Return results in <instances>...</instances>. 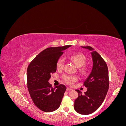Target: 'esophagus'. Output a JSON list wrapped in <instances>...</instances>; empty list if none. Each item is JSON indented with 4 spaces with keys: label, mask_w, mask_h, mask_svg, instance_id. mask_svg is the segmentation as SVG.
Segmentation results:
<instances>
[{
    "label": "esophagus",
    "mask_w": 126,
    "mask_h": 126,
    "mask_svg": "<svg viewBox=\"0 0 126 126\" xmlns=\"http://www.w3.org/2000/svg\"><path fill=\"white\" fill-rule=\"evenodd\" d=\"M67 91H71L72 90V89H70V88H67Z\"/></svg>",
    "instance_id": "34e87169"
}]
</instances>
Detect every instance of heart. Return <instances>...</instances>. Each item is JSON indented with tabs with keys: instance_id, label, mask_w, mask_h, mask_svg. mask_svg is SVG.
Here are the masks:
<instances>
[{
	"instance_id": "1",
	"label": "heart",
	"mask_w": 126,
	"mask_h": 126,
	"mask_svg": "<svg viewBox=\"0 0 126 126\" xmlns=\"http://www.w3.org/2000/svg\"><path fill=\"white\" fill-rule=\"evenodd\" d=\"M70 58L73 61L74 63L78 67H80L79 71L81 74L86 75L88 71V68L84 64L86 62V58L85 55L80 53H75L70 56ZM64 63V60L62 57L58 59L56 63L57 69L61 70L63 69ZM64 82L69 85H71L78 80L77 76L75 75H64L63 77Z\"/></svg>"
}]
</instances>
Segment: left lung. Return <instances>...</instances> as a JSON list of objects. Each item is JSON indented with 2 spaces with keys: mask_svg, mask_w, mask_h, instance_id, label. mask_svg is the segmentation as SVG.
Here are the masks:
<instances>
[{
  "mask_svg": "<svg viewBox=\"0 0 126 126\" xmlns=\"http://www.w3.org/2000/svg\"><path fill=\"white\" fill-rule=\"evenodd\" d=\"M93 51V66L89 76L83 83L87 88L86 92L82 95L81 91H76L78 97L75 100L74 109L81 115H89L94 112L104 101L109 89L108 69L105 61L101 56L90 46L82 47Z\"/></svg>",
  "mask_w": 126,
  "mask_h": 126,
  "instance_id": "left-lung-1",
  "label": "left lung"
}]
</instances>
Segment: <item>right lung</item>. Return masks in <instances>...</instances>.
<instances>
[{
	"label": "right lung",
	"mask_w": 126,
	"mask_h": 126,
	"mask_svg": "<svg viewBox=\"0 0 126 126\" xmlns=\"http://www.w3.org/2000/svg\"><path fill=\"white\" fill-rule=\"evenodd\" d=\"M71 46L49 47L38 55L27 68V87L30 96L37 108L45 112L58 109L62 101L66 86L53 88L48 82L51 75L56 71V63L63 51Z\"/></svg>",
	"instance_id": "right-lung-1"
}]
</instances>
